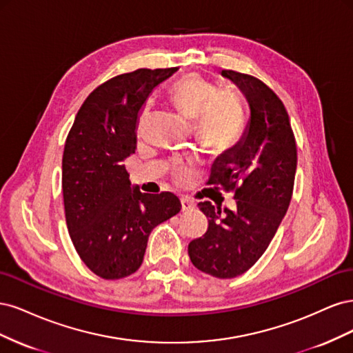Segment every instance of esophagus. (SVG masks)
Here are the masks:
<instances>
[{
    "label": "esophagus",
    "instance_id": "1",
    "mask_svg": "<svg viewBox=\"0 0 353 353\" xmlns=\"http://www.w3.org/2000/svg\"><path fill=\"white\" fill-rule=\"evenodd\" d=\"M181 208H183L184 212L191 210V209H194V203L187 197H183V199H181Z\"/></svg>",
    "mask_w": 353,
    "mask_h": 353
}]
</instances>
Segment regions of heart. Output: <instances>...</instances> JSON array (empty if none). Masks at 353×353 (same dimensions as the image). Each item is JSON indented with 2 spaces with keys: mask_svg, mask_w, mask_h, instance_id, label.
Returning <instances> with one entry per match:
<instances>
[{
  "mask_svg": "<svg viewBox=\"0 0 353 353\" xmlns=\"http://www.w3.org/2000/svg\"><path fill=\"white\" fill-rule=\"evenodd\" d=\"M170 100L176 109L196 121L200 140L216 148H227L239 141L244 131V110L236 95L221 92L216 85L199 74H187L170 90ZM148 108L141 110L143 121ZM190 176L188 166H178L176 178L185 181Z\"/></svg>",
  "mask_w": 353,
  "mask_h": 353,
  "instance_id": "obj_1",
  "label": "heart"
}]
</instances>
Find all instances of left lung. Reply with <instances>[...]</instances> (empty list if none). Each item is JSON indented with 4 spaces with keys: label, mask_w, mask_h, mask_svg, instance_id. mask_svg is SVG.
Wrapping results in <instances>:
<instances>
[{
    "label": "left lung",
    "mask_w": 353,
    "mask_h": 353,
    "mask_svg": "<svg viewBox=\"0 0 353 353\" xmlns=\"http://www.w3.org/2000/svg\"><path fill=\"white\" fill-rule=\"evenodd\" d=\"M245 95L250 119L241 140L213 163L209 184L234 191L237 209L199 203L209 218L205 236L188 244L197 270L234 279L258 262L290 205L297 166L294 134L283 101L250 74L222 70Z\"/></svg>",
    "instance_id": "left-lung-1"
}]
</instances>
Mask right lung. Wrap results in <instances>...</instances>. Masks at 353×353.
<instances>
[{"mask_svg": "<svg viewBox=\"0 0 353 353\" xmlns=\"http://www.w3.org/2000/svg\"><path fill=\"white\" fill-rule=\"evenodd\" d=\"M176 72L137 69L95 88L74 117L61 162L69 236L79 258L104 280L134 274L150 232L181 210L172 193L131 188L123 160L135 152L138 114L159 83Z\"/></svg>", "mask_w": 353, "mask_h": 353, "instance_id": "obj_1", "label": "right lung"}]
</instances>
